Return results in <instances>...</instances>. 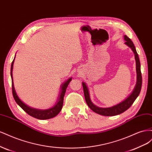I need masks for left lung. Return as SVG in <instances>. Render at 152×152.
I'll list each match as a JSON object with an SVG mask.
<instances>
[{"label": "left lung", "mask_w": 152, "mask_h": 152, "mask_svg": "<svg viewBox=\"0 0 152 152\" xmlns=\"http://www.w3.org/2000/svg\"><path fill=\"white\" fill-rule=\"evenodd\" d=\"M124 39L126 40L125 44L127 45H128L129 47L131 48V49L132 50V51L134 52L136 63L137 83L134 91H132V93L131 94V95L129 96L126 99L123 101V102H121V103H119L115 106H113L112 107L104 108H99V107H96V106H95L93 103L91 102L87 87L86 86L85 83L82 82V86H83L84 93L86 103L93 112L97 113L99 115H104V116L117 115H119L123 113L124 112L126 111L128 108H130V107L132 104V103L134 102V101L136 100L137 96H139L141 91V86H142V76H141V65H140L138 54H137L136 52L135 46L134 44H133L132 41L126 35L124 36Z\"/></svg>", "instance_id": "8db88e82"}]
</instances>
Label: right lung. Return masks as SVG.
<instances>
[{
  "label": "right lung",
  "instance_id": "1",
  "mask_svg": "<svg viewBox=\"0 0 152 152\" xmlns=\"http://www.w3.org/2000/svg\"><path fill=\"white\" fill-rule=\"evenodd\" d=\"M14 61H15V58H14L13 61L11 64V79H12V95L15 100L16 101V103L20 106V107L24 110V111L28 113L29 115L33 117L34 118H36L37 119H40V120H45V119H49L53 117H54L56 116L60 112L61 110L63 104V98L64 96H65L66 89L67 87L70 83V82L72 80V78H70L68 80H66L65 82L62 84L61 86V90L60 95L59 96V98L56 104H55L53 107L50 108L48 110H37L33 108H30L28 106L25 104L23 102H21V99L18 98V95L16 94V93L15 89V87H14V83H13V79H12V68H13V64Z\"/></svg>",
  "mask_w": 152,
  "mask_h": 152
}]
</instances>
